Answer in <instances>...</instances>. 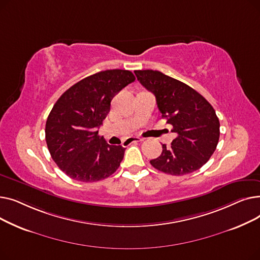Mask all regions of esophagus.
Returning <instances> with one entry per match:
<instances>
[{
	"label": "esophagus",
	"instance_id": "obj_1",
	"mask_svg": "<svg viewBox=\"0 0 260 260\" xmlns=\"http://www.w3.org/2000/svg\"><path fill=\"white\" fill-rule=\"evenodd\" d=\"M141 141H143V139L140 138V137H129V138H127V139L124 141V144L131 145V144L134 143V142H141Z\"/></svg>",
	"mask_w": 260,
	"mask_h": 260
}]
</instances>
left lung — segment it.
Returning a JSON list of instances; mask_svg holds the SVG:
<instances>
[{
  "label": "left lung",
  "instance_id": "1",
  "mask_svg": "<svg viewBox=\"0 0 260 260\" xmlns=\"http://www.w3.org/2000/svg\"><path fill=\"white\" fill-rule=\"evenodd\" d=\"M140 83L152 91L162 118L177 137L162 144L161 155L149 162L158 171L182 176L209 161L219 141L220 123L213 106L192 87L158 71H135Z\"/></svg>",
  "mask_w": 260,
  "mask_h": 260
}]
</instances>
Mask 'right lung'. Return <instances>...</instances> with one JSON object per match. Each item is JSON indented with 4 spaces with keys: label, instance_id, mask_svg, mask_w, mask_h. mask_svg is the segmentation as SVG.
<instances>
[{
    "label": "right lung",
    "instance_id": "right-lung-1",
    "mask_svg": "<svg viewBox=\"0 0 260 260\" xmlns=\"http://www.w3.org/2000/svg\"><path fill=\"white\" fill-rule=\"evenodd\" d=\"M135 79L129 71L100 72L68 88L53 105L46 121L45 139L51 158L72 179L99 181L120 167L125 148L109 145L98 128L115 94Z\"/></svg>",
    "mask_w": 260,
    "mask_h": 260
}]
</instances>
